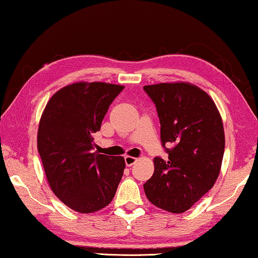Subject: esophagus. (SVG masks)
Returning a JSON list of instances; mask_svg holds the SVG:
<instances>
[{
  "label": "esophagus",
  "mask_w": 258,
  "mask_h": 258,
  "mask_svg": "<svg viewBox=\"0 0 258 258\" xmlns=\"http://www.w3.org/2000/svg\"><path fill=\"white\" fill-rule=\"evenodd\" d=\"M124 159H125V164L127 166H132L133 164H136L138 161V158L132 157V156H125Z\"/></svg>",
  "instance_id": "1"
}]
</instances>
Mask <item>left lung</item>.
Instances as JSON below:
<instances>
[{"instance_id": "1", "label": "left lung", "mask_w": 258, "mask_h": 258, "mask_svg": "<svg viewBox=\"0 0 258 258\" xmlns=\"http://www.w3.org/2000/svg\"><path fill=\"white\" fill-rule=\"evenodd\" d=\"M144 91L156 107L162 146L169 155L166 162L154 158L145 193L154 206L181 214L217 180L225 149L222 117L211 97L194 85L157 84Z\"/></svg>"}]
</instances>
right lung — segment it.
I'll return each instance as SVG.
<instances>
[{
  "label": "right lung",
  "instance_id": "add662e5",
  "mask_svg": "<svg viewBox=\"0 0 258 258\" xmlns=\"http://www.w3.org/2000/svg\"><path fill=\"white\" fill-rule=\"evenodd\" d=\"M124 86L76 83L59 89L46 105L38 131V150L51 190L81 214L103 209L121 180V156L94 153L110 104Z\"/></svg>",
  "mask_w": 258,
  "mask_h": 258
}]
</instances>
